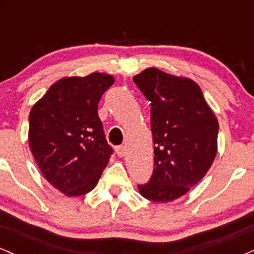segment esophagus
I'll return each mask as SVG.
<instances>
[{"label": "esophagus", "mask_w": 254, "mask_h": 254, "mask_svg": "<svg viewBox=\"0 0 254 254\" xmlns=\"http://www.w3.org/2000/svg\"><path fill=\"white\" fill-rule=\"evenodd\" d=\"M116 153L119 157H123L127 154V148L124 145H118V147H116Z\"/></svg>", "instance_id": "1"}]
</instances>
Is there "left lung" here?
<instances>
[{
    "mask_svg": "<svg viewBox=\"0 0 254 254\" xmlns=\"http://www.w3.org/2000/svg\"><path fill=\"white\" fill-rule=\"evenodd\" d=\"M133 82L150 101L154 171L138 186L144 198L167 203L190 191L217 154L218 122L193 80L147 68Z\"/></svg>",
    "mask_w": 254,
    "mask_h": 254,
    "instance_id": "8db88e82",
    "label": "left lung"
}]
</instances>
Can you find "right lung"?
Returning <instances> with one entry per match:
<instances>
[{
  "mask_svg": "<svg viewBox=\"0 0 254 254\" xmlns=\"http://www.w3.org/2000/svg\"><path fill=\"white\" fill-rule=\"evenodd\" d=\"M115 82L92 72L63 77L30 112L28 143L44 178L65 196L88 193L97 186L113 149L107 143L98 104Z\"/></svg>",
  "mask_w": 254,
  "mask_h": 254,
  "instance_id": "1",
  "label": "right lung"
}]
</instances>
